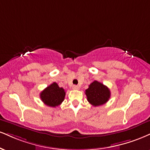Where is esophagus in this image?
I'll list each match as a JSON object with an SVG mask.
<instances>
[{
    "mask_svg": "<svg viewBox=\"0 0 150 150\" xmlns=\"http://www.w3.org/2000/svg\"><path fill=\"white\" fill-rule=\"evenodd\" d=\"M73 89H74V90H77V89H79V86H77V85H73Z\"/></svg>",
    "mask_w": 150,
    "mask_h": 150,
    "instance_id": "esophagus-1",
    "label": "esophagus"
}]
</instances>
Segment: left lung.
<instances>
[{
    "mask_svg": "<svg viewBox=\"0 0 150 150\" xmlns=\"http://www.w3.org/2000/svg\"><path fill=\"white\" fill-rule=\"evenodd\" d=\"M87 100L93 106H99L107 103L110 98V91L105 85L95 80L85 90Z\"/></svg>",
    "mask_w": 150,
    "mask_h": 150,
    "instance_id": "8db88e82",
    "label": "left lung"
}]
</instances>
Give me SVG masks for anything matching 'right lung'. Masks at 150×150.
I'll return each mask as SVG.
<instances>
[{
    "mask_svg": "<svg viewBox=\"0 0 150 150\" xmlns=\"http://www.w3.org/2000/svg\"><path fill=\"white\" fill-rule=\"evenodd\" d=\"M66 91L59 87L57 83L53 82L45 88L40 94L42 101L47 106L55 108L64 101Z\"/></svg>",
    "mask_w": 150,
    "mask_h": 150,
    "instance_id": "1",
    "label": "right lung"
}]
</instances>
